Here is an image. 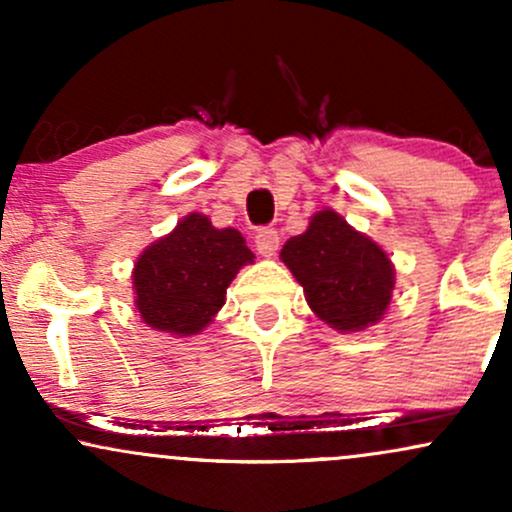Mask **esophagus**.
Returning a JSON list of instances; mask_svg holds the SVG:
<instances>
[{"label":"esophagus","instance_id":"1","mask_svg":"<svg viewBox=\"0 0 512 512\" xmlns=\"http://www.w3.org/2000/svg\"><path fill=\"white\" fill-rule=\"evenodd\" d=\"M255 245L262 257H274L276 250H279V233L274 228H260L255 236Z\"/></svg>","mask_w":512,"mask_h":512}]
</instances>
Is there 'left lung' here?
I'll list each match as a JSON object with an SVG mask.
<instances>
[{
	"instance_id": "1",
	"label": "left lung",
	"mask_w": 512,
	"mask_h": 512,
	"mask_svg": "<svg viewBox=\"0 0 512 512\" xmlns=\"http://www.w3.org/2000/svg\"><path fill=\"white\" fill-rule=\"evenodd\" d=\"M279 257L303 286L310 310L332 330L363 332L390 308L395 264L334 209L310 216L308 228L286 240Z\"/></svg>"
}]
</instances>
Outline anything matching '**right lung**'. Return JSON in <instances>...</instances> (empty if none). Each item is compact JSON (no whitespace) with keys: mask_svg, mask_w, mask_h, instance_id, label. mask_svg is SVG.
Segmentation results:
<instances>
[{"mask_svg":"<svg viewBox=\"0 0 512 512\" xmlns=\"http://www.w3.org/2000/svg\"><path fill=\"white\" fill-rule=\"evenodd\" d=\"M252 262L243 233L192 211L134 262V308L151 330L192 337L214 320L231 281Z\"/></svg>","mask_w":512,"mask_h":512,"instance_id":"1","label":"right lung"}]
</instances>
